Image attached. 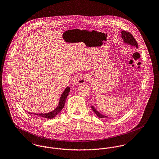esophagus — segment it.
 Returning a JSON list of instances; mask_svg holds the SVG:
<instances>
[{
  "label": "esophagus",
  "instance_id": "esophagus-1",
  "mask_svg": "<svg viewBox=\"0 0 159 159\" xmlns=\"http://www.w3.org/2000/svg\"><path fill=\"white\" fill-rule=\"evenodd\" d=\"M86 77L82 75H77L76 76L73 82V86H76L77 84H83L86 82Z\"/></svg>",
  "mask_w": 159,
  "mask_h": 159
}]
</instances>
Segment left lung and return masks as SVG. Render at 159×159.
Listing matches in <instances>:
<instances>
[{"label":"left lung","instance_id":"1","mask_svg":"<svg viewBox=\"0 0 159 159\" xmlns=\"http://www.w3.org/2000/svg\"><path fill=\"white\" fill-rule=\"evenodd\" d=\"M121 38L123 40L124 43L128 44L129 45L132 46H134L136 48H138V43L136 42V40L135 39V38H134V36H132V34H130V33H129L128 31H126L122 30L121 31ZM91 108L93 110V111L95 113V114L99 117V118H106V117H108L107 116H104L103 114L100 113L98 112L93 106H91Z\"/></svg>","mask_w":159,"mask_h":159}]
</instances>
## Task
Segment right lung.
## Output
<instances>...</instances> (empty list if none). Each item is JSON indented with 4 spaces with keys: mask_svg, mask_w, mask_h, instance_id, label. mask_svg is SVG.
Here are the masks:
<instances>
[{
    "mask_svg": "<svg viewBox=\"0 0 159 159\" xmlns=\"http://www.w3.org/2000/svg\"><path fill=\"white\" fill-rule=\"evenodd\" d=\"M70 91V88L69 86H67L64 92H62V93L61 95L60 98V101H59V104L57 106V107L53 110V111L47 113H39L36 114L34 113V115H36L39 117H40L42 118H45V119H52L54 118L57 114L60 113L61 110L64 108V104L66 103V100L67 99V97L68 95V93ZM29 113L31 114L30 112H29Z\"/></svg>",
    "mask_w": 159,
    "mask_h": 159,
    "instance_id": "right-lung-1",
    "label": "right lung"
}]
</instances>
